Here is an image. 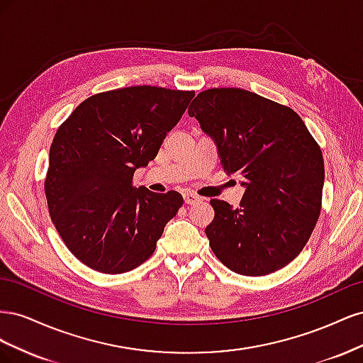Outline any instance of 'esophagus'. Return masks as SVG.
I'll return each mask as SVG.
<instances>
[{
	"instance_id": "1",
	"label": "esophagus",
	"mask_w": 363,
	"mask_h": 363,
	"mask_svg": "<svg viewBox=\"0 0 363 363\" xmlns=\"http://www.w3.org/2000/svg\"><path fill=\"white\" fill-rule=\"evenodd\" d=\"M183 199H184L186 204H195V203L201 201V196H199L196 194H192V192H186L183 195Z\"/></svg>"
}]
</instances>
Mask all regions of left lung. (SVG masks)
Segmentation results:
<instances>
[{
	"label": "left lung",
	"mask_w": 363,
	"mask_h": 363,
	"mask_svg": "<svg viewBox=\"0 0 363 363\" xmlns=\"http://www.w3.org/2000/svg\"><path fill=\"white\" fill-rule=\"evenodd\" d=\"M228 174L245 188L238 208L212 200L206 227L215 256L242 276L286 267L309 240L321 212L324 159L291 107L239 87L200 92L189 106Z\"/></svg>",
	"instance_id": "1"
}]
</instances>
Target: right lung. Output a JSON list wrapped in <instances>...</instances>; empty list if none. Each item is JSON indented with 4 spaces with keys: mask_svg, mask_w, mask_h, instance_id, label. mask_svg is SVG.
<instances>
[{
    "mask_svg": "<svg viewBox=\"0 0 363 363\" xmlns=\"http://www.w3.org/2000/svg\"><path fill=\"white\" fill-rule=\"evenodd\" d=\"M195 95L130 86L87 98L57 128L45 195L65 245L86 267L123 274L156 250L183 196L135 188L133 174L155 159Z\"/></svg>",
    "mask_w": 363,
    "mask_h": 363,
    "instance_id": "right-lung-1",
    "label": "right lung"
}]
</instances>
